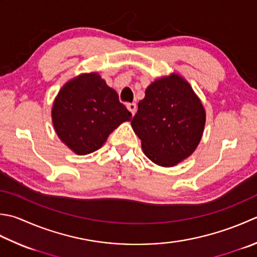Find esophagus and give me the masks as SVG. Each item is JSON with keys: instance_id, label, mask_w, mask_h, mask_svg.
<instances>
[{"instance_id": "obj_1", "label": "esophagus", "mask_w": 257, "mask_h": 257, "mask_svg": "<svg viewBox=\"0 0 257 257\" xmlns=\"http://www.w3.org/2000/svg\"><path fill=\"white\" fill-rule=\"evenodd\" d=\"M127 108H128V110L130 112H132V114L134 115L135 113H136V111H137V104L136 103H128L127 104Z\"/></svg>"}]
</instances>
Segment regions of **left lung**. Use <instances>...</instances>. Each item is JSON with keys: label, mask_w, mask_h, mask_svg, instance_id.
Masks as SVG:
<instances>
[{"label": "left lung", "mask_w": 257, "mask_h": 257, "mask_svg": "<svg viewBox=\"0 0 257 257\" xmlns=\"http://www.w3.org/2000/svg\"><path fill=\"white\" fill-rule=\"evenodd\" d=\"M206 114L192 87L178 74L156 80L132 120L145 155L173 167L194 153L204 132Z\"/></svg>", "instance_id": "left-lung-1"}]
</instances>
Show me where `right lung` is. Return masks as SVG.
<instances>
[{
	"label": "right lung",
	"instance_id": "1",
	"mask_svg": "<svg viewBox=\"0 0 257 257\" xmlns=\"http://www.w3.org/2000/svg\"><path fill=\"white\" fill-rule=\"evenodd\" d=\"M132 112L98 73L81 74L63 85L54 100L52 121L59 138L78 155L99 149Z\"/></svg>",
	"mask_w": 257,
	"mask_h": 257
}]
</instances>
